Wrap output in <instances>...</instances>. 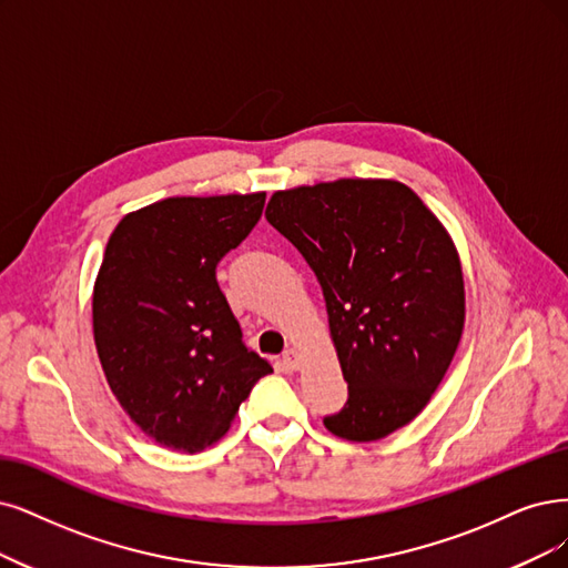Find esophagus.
Wrapping results in <instances>:
<instances>
[{"label":"esophagus","instance_id":"1","mask_svg":"<svg viewBox=\"0 0 568 568\" xmlns=\"http://www.w3.org/2000/svg\"><path fill=\"white\" fill-rule=\"evenodd\" d=\"M283 365H285L287 369H300V353H297L295 348H287V351L283 353Z\"/></svg>","mask_w":568,"mask_h":568}]
</instances>
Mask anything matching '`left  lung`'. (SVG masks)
Masks as SVG:
<instances>
[{
  "mask_svg": "<svg viewBox=\"0 0 568 568\" xmlns=\"http://www.w3.org/2000/svg\"><path fill=\"white\" fill-rule=\"evenodd\" d=\"M266 220L323 287L348 384L325 428L369 443L407 426L445 379L466 321L464 273L445 226L395 180L276 192Z\"/></svg>",
  "mask_w": 568,
  "mask_h": 568,
  "instance_id": "obj_1",
  "label": "left lung"
}]
</instances>
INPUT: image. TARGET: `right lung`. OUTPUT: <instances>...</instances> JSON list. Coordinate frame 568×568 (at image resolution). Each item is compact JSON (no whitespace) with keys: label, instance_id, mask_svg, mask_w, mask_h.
Listing matches in <instances>:
<instances>
[{"label":"right lung","instance_id":"right-lung-1","mask_svg":"<svg viewBox=\"0 0 568 568\" xmlns=\"http://www.w3.org/2000/svg\"><path fill=\"white\" fill-rule=\"evenodd\" d=\"M266 194L175 196L125 215L93 290V337L104 376L144 435L182 454L210 447L268 361L243 332L217 264L262 217Z\"/></svg>","mask_w":568,"mask_h":568}]
</instances>
